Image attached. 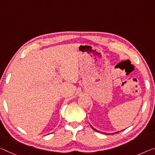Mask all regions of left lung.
<instances>
[{"instance_id":"obj_1","label":"left lung","mask_w":155,"mask_h":155,"mask_svg":"<svg viewBox=\"0 0 155 155\" xmlns=\"http://www.w3.org/2000/svg\"><path fill=\"white\" fill-rule=\"evenodd\" d=\"M91 127H92V128L93 129V130H94V131H97V132H98V130H96V129H94V127H93L92 126H91ZM117 132H114V133H112V134H116V133H117ZM105 134H108V133H105Z\"/></svg>"}]
</instances>
